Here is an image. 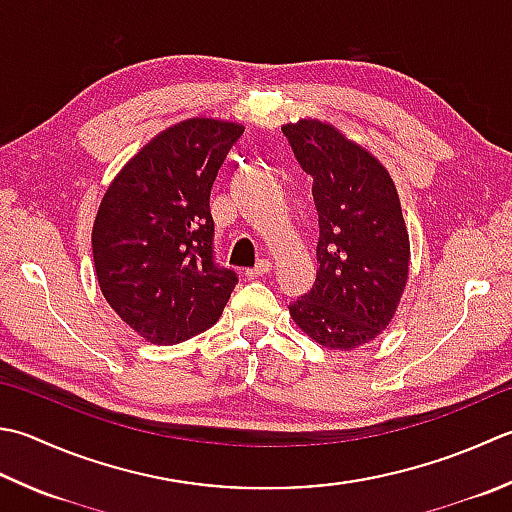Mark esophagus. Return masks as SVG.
I'll return each instance as SVG.
<instances>
[{
	"instance_id": "1",
	"label": "esophagus",
	"mask_w": 512,
	"mask_h": 512,
	"mask_svg": "<svg viewBox=\"0 0 512 512\" xmlns=\"http://www.w3.org/2000/svg\"><path fill=\"white\" fill-rule=\"evenodd\" d=\"M270 270H273V264L268 262V259H262V262H259L255 268H250V270H246V277L248 279H259V277H266Z\"/></svg>"
}]
</instances>
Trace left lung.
I'll return each instance as SVG.
<instances>
[{
  "label": "left lung",
  "instance_id": "obj_1",
  "mask_svg": "<svg viewBox=\"0 0 512 512\" xmlns=\"http://www.w3.org/2000/svg\"><path fill=\"white\" fill-rule=\"evenodd\" d=\"M299 166L313 177L319 213L317 279L290 317L330 350H353L382 333L408 282L410 242L388 170L333 124L282 126Z\"/></svg>",
  "mask_w": 512,
  "mask_h": 512
}]
</instances>
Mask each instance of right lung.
<instances>
[{
	"mask_svg": "<svg viewBox=\"0 0 512 512\" xmlns=\"http://www.w3.org/2000/svg\"><path fill=\"white\" fill-rule=\"evenodd\" d=\"M244 126L184 119L119 170L93 224V259L110 308L150 344L213 326L237 273L215 264L210 188Z\"/></svg>",
	"mask_w": 512,
	"mask_h": 512,
	"instance_id": "right-lung-1",
	"label": "right lung"
}]
</instances>
